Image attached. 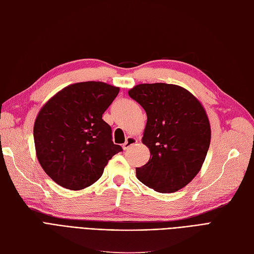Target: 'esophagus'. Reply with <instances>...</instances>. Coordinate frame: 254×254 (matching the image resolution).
<instances>
[{
  "mask_svg": "<svg viewBox=\"0 0 254 254\" xmlns=\"http://www.w3.org/2000/svg\"><path fill=\"white\" fill-rule=\"evenodd\" d=\"M137 141H138L137 138H135V137H133V136H128V137L127 138L126 142L124 143V145H122V148H124L125 151H127V149L130 148V146L134 145L135 143H137Z\"/></svg>",
  "mask_w": 254,
  "mask_h": 254,
  "instance_id": "1",
  "label": "esophagus"
}]
</instances>
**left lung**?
I'll list each match as a JSON object with an SVG mask.
<instances>
[{"label":"left lung","instance_id":"left-lung-1","mask_svg":"<svg viewBox=\"0 0 254 254\" xmlns=\"http://www.w3.org/2000/svg\"><path fill=\"white\" fill-rule=\"evenodd\" d=\"M144 109L141 141L150 159L136 168L143 185L160 193L183 189L198 174L211 141L210 121L201 102L183 86L137 84L128 91Z\"/></svg>","mask_w":254,"mask_h":254}]
</instances>
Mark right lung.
<instances>
[{
    "label": "right lung",
    "instance_id": "1",
    "mask_svg": "<svg viewBox=\"0 0 254 254\" xmlns=\"http://www.w3.org/2000/svg\"><path fill=\"white\" fill-rule=\"evenodd\" d=\"M119 89L100 81L73 83L41 108L34 126L36 155L56 184L73 191L85 189L122 151L102 119Z\"/></svg>",
    "mask_w": 254,
    "mask_h": 254
}]
</instances>
